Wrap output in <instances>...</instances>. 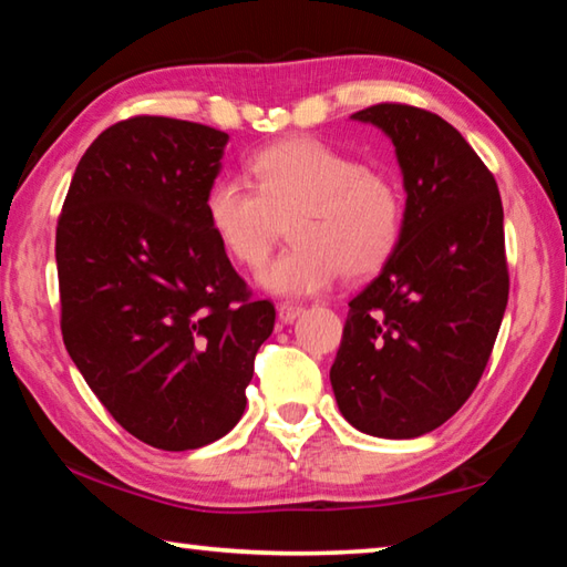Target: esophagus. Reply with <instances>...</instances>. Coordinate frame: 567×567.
<instances>
[{"label": "esophagus", "mask_w": 567, "mask_h": 567, "mask_svg": "<svg viewBox=\"0 0 567 567\" xmlns=\"http://www.w3.org/2000/svg\"><path fill=\"white\" fill-rule=\"evenodd\" d=\"M300 312H302V305H295V302L277 305V318H280V322H285V324L295 322L297 318H300Z\"/></svg>", "instance_id": "obj_1"}]
</instances>
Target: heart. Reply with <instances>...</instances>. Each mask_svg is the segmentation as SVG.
<instances>
[{"label":"heart","mask_w":567,"mask_h":567,"mask_svg":"<svg viewBox=\"0 0 567 567\" xmlns=\"http://www.w3.org/2000/svg\"><path fill=\"white\" fill-rule=\"evenodd\" d=\"M249 179L252 187L215 182L205 217L223 252L245 270H260L287 223L292 247L260 277L270 292L315 295L340 272L364 280L395 257L405 229V189L395 172L362 165L322 140L295 137L257 152Z\"/></svg>","instance_id":"1"}]
</instances>
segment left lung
<instances>
[{"label":"left lung","mask_w":567,"mask_h":567,"mask_svg":"<svg viewBox=\"0 0 567 567\" xmlns=\"http://www.w3.org/2000/svg\"><path fill=\"white\" fill-rule=\"evenodd\" d=\"M352 120L395 145L405 229L395 257L350 300L330 382L360 433L420 437L473 395L501 330L511 292L501 192L433 112L380 102Z\"/></svg>","instance_id":"8db88e82"}]
</instances>
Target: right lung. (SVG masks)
Instances as JSON below:
<instances>
[{"mask_svg":"<svg viewBox=\"0 0 567 567\" xmlns=\"http://www.w3.org/2000/svg\"><path fill=\"white\" fill-rule=\"evenodd\" d=\"M227 132L122 120L84 152L56 223L62 338L142 443L195 450L243 417L275 305L255 300L205 217Z\"/></svg>","mask_w":567,"mask_h":567,"instance_id":"add662e5","label":"right lung"}]
</instances>
